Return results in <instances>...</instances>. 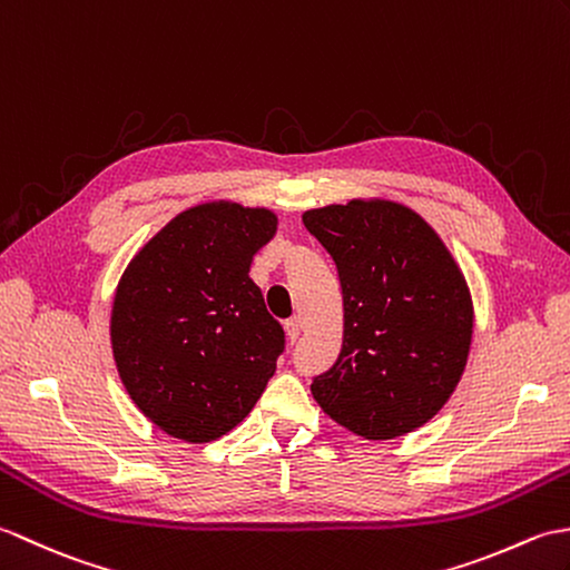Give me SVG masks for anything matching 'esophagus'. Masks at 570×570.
Returning <instances> with one entry per match:
<instances>
[{
  "instance_id": "34e87169",
  "label": "esophagus",
  "mask_w": 570,
  "mask_h": 570,
  "mask_svg": "<svg viewBox=\"0 0 570 570\" xmlns=\"http://www.w3.org/2000/svg\"><path fill=\"white\" fill-rule=\"evenodd\" d=\"M285 334H287L289 344H295V341L299 338V322L297 320H287L285 322Z\"/></svg>"
}]
</instances>
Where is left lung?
<instances>
[{"mask_svg": "<svg viewBox=\"0 0 570 570\" xmlns=\"http://www.w3.org/2000/svg\"><path fill=\"white\" fill-rule=\"evenodd\" d=\"M336 263L344 344L312 381L334 422L363 439L414 432L456 390L473 336L465 277L420 214L387 199H351L302 214Z\"/></svg>", "mask_w": 570, "mask_h": 570, "instance_id": "left-lung-1", "label": "left lung"}]
</instances>
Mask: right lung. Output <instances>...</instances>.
I'll return each mask as SVG.
<instances>
[{"label":"right lung","instance_id":"1","mask_svg":"<svg viewBox=\"0 0 570 570\" xmlns=\"http://www.w3.org/2000/svg\"><path fill=\"white\" fill-rule=\"evenodd\" d=\"M277 217L209 202L180 212L136 253L111 307V348L136 407L205 444L244 422L275 373L285 332L250 281Z\"/></svg>","mask_w":570,"mask_h":570}]
</instances>
